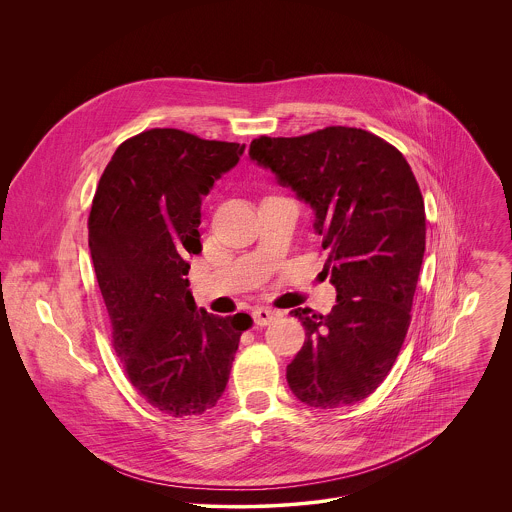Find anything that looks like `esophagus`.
<instances>
[{
	"instance_id": "obj_1",
	"label": "esophagus",
	"mask_w": 512,
	"mask_h": 512,
	"mask_svg": "<svg viewBox=\"0 0 512 512\" xmlns=\"http://www.w3.org/2000/svg\"><path fill=\"white\" fill-rule=\"evenodd\" d=\"M252 315H254V323H256L258 327H266V325H270L274 319L280 317V311L270 309V307H258V309H254Z\"/></svg>"
}]
</instances>
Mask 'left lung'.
<instances>
[{"instance_id":"obj_1","label":"left lung","mask_w":512,"mask_h":512,"mask_svg":"<svg viewBox=\"0 0 512 512\" xmlns=\"http://www.w3.org/2000/svg\"><path fill=\"white\" fill-rule=\"evenodd\" d=\"M248 153L311 207L327 250L323 272L337 290L329 315L293 309L305 343L288 384L311 408L357 404L386 378L410 327L426 250L418 181L396 147L359 128L262 136Z\"/></svg>"}]
</instances>
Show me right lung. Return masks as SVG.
<instances>
[{
	"instance_id": "1",
	"label": "right lung",
	"mask_w": 512,
	"mask_h": 512,
	"mask_svg": "<svg viewBox=\"0 0 512 512\" xmlns=\"http://www.w3.org/2000/svg\"><path fill=\"white\" fill-rule=\"evenodd\" d=\"M244 144L155 128L118 147L88 217V248L114 351L159 412L197 416L219 402L248 313L197 309L189 258L201 252V203Z\"/></svg>"
}]
</instances>
